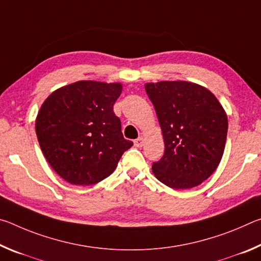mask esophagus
<instances>
[{
    "mask_svg": "<svg viewBox=\"0 0 261 261\" xmlns=\"http://www.w3.org/2000/svg\"><path fill=\"white\" fill-rule=\"evenodd\" d=\"M144 138H143V137H139V138H137L135 141H134V143H135V146L136 147H141V146H143V145H144Z\"/></svg>",
    "mask_w": 261,
    "mask_h": 261,
    "instance_id": "obj_1",
    "label": "esophagus"
}]
</instances>
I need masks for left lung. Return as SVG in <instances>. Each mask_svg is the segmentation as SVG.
<instances>
[{"instance_id":"1","label":"left lung","mask_w":261,"mask_h":261,"mask_svg":"<svg viewBox=\"0 0 261 261\" xmlns=\"http://www.w3.org/2000/svg\"><path fill=\"white\" fill-rule=\"evenodd\" d=\"M160 123L165 154L153 162L155 177L167 187H197L214 173L222 159L228 118L215 95L190 82L145 84Z\"/></svg>"}]
</instances>
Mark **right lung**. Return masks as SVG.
Returning a JSON list of instances; mask_svg holds the SVG:
<instances>
[{"label":"right lung","instance_id":"obj_1","mask_svg":"<svg viewBox=\"0 0 261 261\" xmlns=\"http://www.w3.org/2000/svg\"><path fill=\"white\" fill-rule=\"evenodd\" d=\"M121 93L120 83L81 81L54 91L42 103L35 121L39 145L70 184L101 182L134 145L123 137L113 109Z\"/></svg>","mask_w":261,"mask_h":261}]
</instances>
